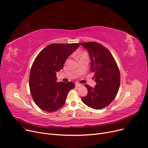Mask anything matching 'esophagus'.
<instances>
[{"label":"esophagus","instance_id":"obj_1","mask_svg":"<svg viewBox=\"0 0 148 148\" xmlns=\"http://www.w3.org/2000/svg\"><path fill=\"white\" fill-rule=\"evenodd\" d=\"M82 86L81 84H79V83H78V82H76V83H75V86H76V87H80V86Z\"/></svg>","mask_w":148,"mask_h":148}]
</instances>
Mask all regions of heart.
Here are the masks:
<instances>
[{
	"instance_id": "b5f03b06",
	"label": "heart",
	"mask_w": 148,
	"mask_h": 148,
	"mask_svg": "<svg viewBox=\"0 0 148 148\" xmlns=\"http://www.w3.org/2000/svg\"><path fill=\"white\" fill-rule=\"evenodd\" d=\"M78 56L81 58H88V55L87 53L86 52H81L79 53Z\"/></svg>"
}]
</instances>
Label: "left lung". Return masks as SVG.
<instances>
[{
    "instance_id": "1",
    "label": "left lung",
    "mask_w": 148,
    "mask_h": 148,
    "mask_svg": "<svg viewBox=\"0 0 148 148\" xmlns=\"http://www.w3.org/2000/svg\"><path fill=\"white\" fill-rule=\"evenodd\" d=\"M86 48L91 60V72L95 73L96 85L94 88L86 84L88 94L82 101L88 107L101 110L107 107L116 97L120 87L121 74L111 52L96 42L80 43Z\"/></svg>"
}]
</instances>
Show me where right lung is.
<instances>
[{"label": "right lung", "mask_w": 148, "mask_h": 148, "mask_svg": "<svg viewBox=\"0 0 148 148\" xmlns=\"http://www.w3.org/2000/svg\"><path fill=\"white\" fill-rule=\"evenodd\" d=\"M79 46L78 43H53L45 47L35 59L29 75V88L33 99L42 110L52 112L61 108L72 82H57V72L62 69L70 55Z\"/></svg>", "instance_id": "right-lung-1"}]
</instances>
